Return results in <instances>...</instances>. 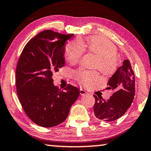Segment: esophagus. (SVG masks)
I'll use <instances>...</instances> for the list:
<instances>
[{"instance_id": "1", "label": "esophagus", "mask_w": 151, "mask_h": 151, "mask_svg": "<svg viewBox=\"0 0 151 151\" xmlns=\"http://www.w3.org/2000/svg\"><path fill=\"white\" fill-rule=\"evenodd\" d=\"M80 93L81 95H84L86 94H88V92L86 89L80 88Z\"/></svg>"}]
</instances>
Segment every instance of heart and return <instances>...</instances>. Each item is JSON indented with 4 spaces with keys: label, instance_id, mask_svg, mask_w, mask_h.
I'll return each mask as SVG.
<instances>
[{
    "label": "heart",
    "instance_id": "1",
    "mask_svg": "<svg viewBox=\"0 0 151 151\" xmlns=\"http://www.w3.org/2000/svg\"><path fill=\"white\" fill-rule=\"evenodd\" d=\"M88 50L98 56L94 68L99 69L105 76L114 73L119 65L117 48L113 43L103 36H94L88 38L85 42ZM85 46L82 41L75 40L66 46L65 55L71 63H76L82 59ZM74 78L85 86H90L98 80L99 74L96 71L78 69L74 73Z\"/></svg>",
    "mask_w": 151,
    "mask_h": 151
}]
</instances>
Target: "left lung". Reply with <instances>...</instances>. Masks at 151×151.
Wrapping results in <instances>:
<instances>
[{
    "instance_id": "obj_1",
    "label": "left lung",
    "mask_w": 151,
    "mask_h": 151,
    "mask_svg": "<svg viewBox=\"0 0 151 151\" xmlns=\"http://www.w3.org/2000/svg\"><path fill=\"white\" fill-rule=\"evenodd\" d=\"M107 84V88L114 90L115 92L106 101L93 95L94 113L99 119L113 122L124 115L134 99L135 76L128 59L125 60L123 65L117 69Z\"/></svg>"
}]
</instances>
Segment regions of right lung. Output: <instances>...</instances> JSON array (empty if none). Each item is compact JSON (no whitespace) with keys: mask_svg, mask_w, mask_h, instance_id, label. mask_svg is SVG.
<instances>
[{"mask_svg":"<svg viewBox=\"0 0 151 151\" xmlns=\"http://www.w3.org/2000/svg\"><path fill=\"white\" fill-rule=\"evenodd\" d=\"M73 36L50 29L41 32L25 45L18 60V98L25 114L40 126L54 127L63 122L80 94L71 84L59 89L52 78L64 66L65 42Z\"/></svg>","mask_w":151,"mask_h":151,"instance_id":"1","label":"right lung"}]
</instances>
